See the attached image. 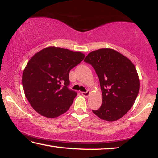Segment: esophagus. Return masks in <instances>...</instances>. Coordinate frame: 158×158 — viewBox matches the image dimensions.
<instances>
[{"label": "esophagus", "instance_id": "obj_1", "mask_svg": "<svg viewBox=\"0 0 158 158\" xmlns=\"http://www.w3.org/2000/svg\"><path fill=\"white\" fill-rule=\"evenodd\" d=\"M81 94L82 95H83L84 97H88L89 94H90V92L89 90H87V92H82Z\"/></svg>", "mask_w": 158, "mask_h": 158}]
</instances>
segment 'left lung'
<instances>
[{
	"label": "left lung",
	"mask_w": 158,
	"mask_h": 158,
	"mask_svg": "<svg viewBox=\"0 0 158 158\" xmlns=\"http://www.w3.org/2000/svg\"><path fill=\"white\" fill-rule=\"evenodd\" d=\"M84 61L91 64L99 80L102 103L93 112L107 121L119 119L134 104L140 89V80L133 63L112 48L93 51Z\"/></svg>",
	"instance_id": "left-lung-1"
}]
</instances>
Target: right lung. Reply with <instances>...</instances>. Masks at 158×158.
Returning <instances> with one entry per match:
<instances>
[{"instance_id": "1", "label": "right lung", "mask_w": 158, "mask_h": 158, "mask_svg": "<svg viewBox=\"0 0 158 158\" xmlns=\"http://www.w3.org/2000/svg\"><path fill=\"white\" fill-rule=\"evenodd\" d=\"M85 56L81 52L48 47L31 58L22 80L26 98L37 113L56 118L69 110L77 95L68 88L69 73Z\"/></svg>"}]
</instances>
